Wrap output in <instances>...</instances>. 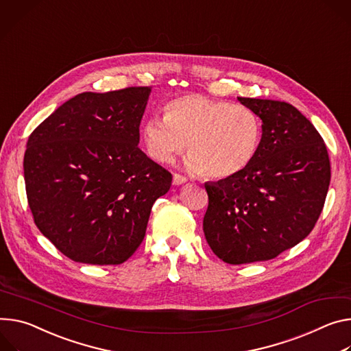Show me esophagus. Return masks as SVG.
I'll list each match as a JSON object with an SVG mask.
<instances>
[{
  "label": "esophagus",
  "mask_w": 351,
  "mask_h": 351,
  "mask_svg": "<svg viewBox=\"0 0 351 351\" xmlns=\"http://www.w3.org/2000/svg\"><path fill=\"white\" fill-rule=\"evenodd\" d=\"M172 183H173L175 186H180V184L187 183V179H186L184 176L179 175V173H175V175H173V178H172Z\"/></svg>",
  "instance_id": "obj_1"
}]
</instances>
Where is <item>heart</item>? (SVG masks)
I'll use <instances>...</instances> for the list:
<instances>
[{
  "instance_id": "1",
  "label": "heart",
  "mask_w": 351,
  "mask_h": 351,
  "mask_svg": "<svg viewBox=\"0 0 351 351\" xmlns=\"http://www.w3.org/2000/svg\"><path fill=\"white\" fill-rule=\"evenodd\" d=\"M141 138L148 155L159 164H171L187 143V169L226 179L245 169L256 154L261 123L243 105L189 93L164 106V119L148 117Z\"/></svg>"
}]
</instances>
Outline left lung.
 Returning <instances> with one entry per match:
<instances>
[{"instance_id": "8db88e82", "label": "left lung", "mask_w": 351, "mask_h": 351, "mask_svg": "<svg viewBox=\"0 0 351 351\" xmlns=\"http://www.w3.org/2000/svg\"><path fill=\"white\" fill-rule=\"evenodd\" d=\"M262 120L256 154L241 172L207 182L206 239L219 259H274L300 243L319 218L330 183L326 145L293 105L238 98Z\"/></svg>"}]
</instances>
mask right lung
Segmentation results:
<instances>
[{
	"mask_svg": "<svg viewBox=\"0 0 351 351\" xmlns=\"http://www.w3.org/2000/svg\"><path fill=\"white\" fill-rule=\"evenodd\" d=\"M149 86L82 92L29 136L27 203L40 232L74 262L120 265L144 239L172 175L140 148Z\"/></svg>",
	"mask_w": 351,
	"mask_h": 351,
	"instance_id": "add662e5",
	"label": "right lung"
}]
</instances>
